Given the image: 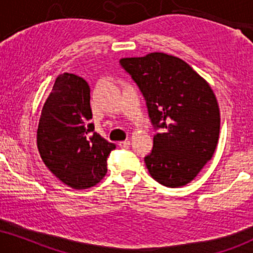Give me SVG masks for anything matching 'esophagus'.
<instances>
[{
	"instance_id": "34e87169",
	"label": "esophagus",
	"mask_w": 253,
	"mask_h": 253,
	"mask_svg": "<svg viewBox=\"0 0 253 253\" xmlns=\"http://www.w3.org/2000/svg\"><path fill=\"white\" fill-rule=\"evenodd\" d=\"M118 145H120V148H122V149H127L130 146V141L126 139V141H122L118 143Z\"/></svg>"
}]
</instances>
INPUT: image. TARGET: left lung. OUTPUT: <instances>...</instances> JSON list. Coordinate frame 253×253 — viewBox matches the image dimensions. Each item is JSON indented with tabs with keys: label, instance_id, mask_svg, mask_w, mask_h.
Returning <instances> with one entry per match:
<instances>
[{
	"label": "left lung",
	"instance_id": "left-lung-1",
	"mask_svg": "<svg viewBox=\"0 0 253 253\" xmlns=\"http://www.w3.org/2000/svg\"><path fill=\"white\" fill-rule=\"evenodd\" d=\"M120 64L142 92L154 129L160 130L144 157L149 172L164 186L186 185L216 150L220 116L212 89L186 62L163 52L122 58Z\"/></svg>",
	"mask_w": 253,
	"mask_h": 253
}]
</instances>
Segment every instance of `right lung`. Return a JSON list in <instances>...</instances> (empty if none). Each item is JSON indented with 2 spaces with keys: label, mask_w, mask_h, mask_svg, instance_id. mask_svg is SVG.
Segmentation results:
<instances>
[{
  "label": "right lung",
  "mask_w": 253,
  "mask_h": 253,
  "mask_svg": "<svg viewBox=\"0 0 253 253\" xmlns=\"http://www.w3.org/2000/svg\"><path fill=\"white\" fill-rule=\"evenodd\" d=\"M89 84L65 73L55 81L43 105L37 148L45 167L73 189H88L107 174L114 143L95 131Z\"/></svg>",
  "instance_id": "obj_1"
}]
</instances>
